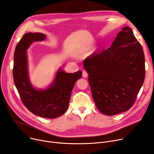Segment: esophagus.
<instances>
[{
  "label": "esophagus",
  "mask_w": 154,
  "mask_h": 154,
  "mask_svg": "<svg viewBox=\"0 0 154 154\" xmlns=\"http://www.w3.org/2000/svg\"><path fill=\"white\" fill-rule=\"evenodd\" d=\"M87 76H88L87 72L85 70H83V71H82V77H83L84 78H87Z\"/></svg>",
  "instance_id": "1"
}]
</instances>
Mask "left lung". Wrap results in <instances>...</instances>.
Listing matches in <instances>:
<instances>
[{
	"label": "left lung",
	"mask_w": 154,
	"mask_h": 154,
	"mask_svg": "<svg viewBox=\"0 0 154 154\" xmlns=\"http://www.w3.org/2000/svg\"><path fill=\"white\" fill-rule=\"evenodd\" d=\"M84 67L101 113L114 116L132 106L143 84L145 69L143 48L130 27H123L107 49L86 58Z\"/></svg>",
	"instance_id": "obj_1"
}]
</instances>
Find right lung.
<instances>
[{
	"label": "right lung",
	"mask_w": 154,
	"mask_h": 154,
	"mask_svg": "<svg viewBox=\"0 0 154 154\" xmlns=\"http://www.w3.org/2000/svg\"><path fill=\"white\" fill-rule=\"evenodd\" d=\"M45 38V34L39 32L23 35L14 52L13 77L21 100L30 112L41 117L55 119L67 110L72 91L82 72L68 74L60 67L47 88H36L32 85L29 76L27 50L33 42L43 41Z\"/></svg>",
	"instance_id": "add662e5"
}]
</instances>
